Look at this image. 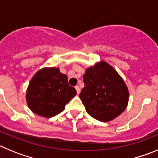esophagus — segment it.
Here are the masks:
<instances>
[{"instance_id":"34e87169","label":"esophagus","mask_w":158,"mask_h":158,"mask_svg":"<svg viewBox=\"0 0 158 158\" xmlns=\"http://www.w3.org/2000/svg\"><path fill=\"white\" fill-rule=\"evenodd\" d=\"M75 89H76V90H77V94H79V93H81V89H80V88H79V86H76V87H75Z\"/></svg>"}]
</instances>
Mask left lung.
<instances>
[{
	"label": "left lung",
	"mask_w": 158,
	"mask_h": 158,
	"mask_svg": "<svg viewBox=\"0 0 158 158\" xmlns=\"http://www.w3.org/2000/svg\"><path fill=\"white\" fill-rule=\"evenodd\" d=\"M85 87L80 93L89 115L101 122H109L121 115L129 100L126 83L105 61L88 67L83 76Z\"/></svg>",
	"instance_id": "1"
}]
</instances>
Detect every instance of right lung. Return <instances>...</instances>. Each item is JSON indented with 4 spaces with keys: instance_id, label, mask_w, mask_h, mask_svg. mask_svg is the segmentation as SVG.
<instances>
[{
    "instance_id": "obj_1",
    "label": "right lung",
    "mask_w": 158,
    "mask_h": 158,
    "mask_svg": "<svg viewBox=\"0 0 158 158\" xmlns=\"http://www.w3.org/2000/svg\"><path fill=\"white\" fill-rule=\"evenodd\" d=\"M77 94L68 77L59 68L45 67L36 72L29 82L26 100L32 112L45 118L58 115Z\"/></svg>"
}]
</instances>
